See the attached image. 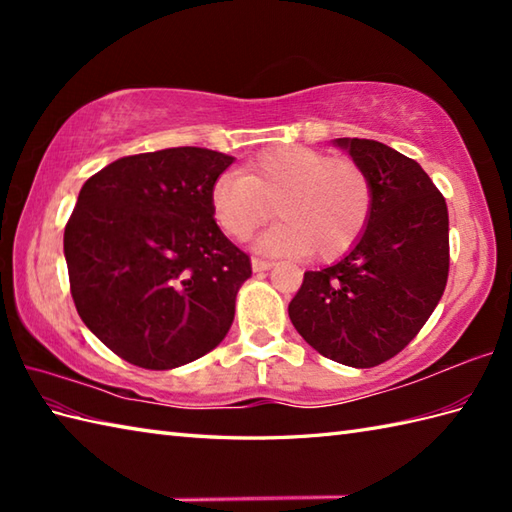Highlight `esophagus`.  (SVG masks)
<instances>
[{
    "mask_svg": "<svg viewBox=\"0 0 512 512\" xmlns=\"http://www.w3.org/2000/svg\"><path fill=\"white\" fill-rule=\"evenodd\" d=\"M250 264H253L255 273H264V270H270L275 266L273 262H268V259H262V257H253V259H250Z\"/></svg>",
    "mask_w": 512,
    "mask_h": 512,
    "instance_id": "obj_1",
    "label": "esophagus"
}]
</instances>
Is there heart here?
Instances as JSON below:
<instances>
[{
    "instance_id": "1",
    "label": "heart",
    "mask_w": 512,
    "mask_h": 512,
    "mask_svg": "<svg viewBox=\"0 0 512 512\" xmlns=\"http://www.w3.org/2000/svg\"><path fill=\"white\" fill-rule=\"evenodd\" d=\"M209 202L215 224L235 242H246L273 204L279 222L257 239V250L334 259L363 235L374 209V184L352 158L284 145L250 158L242 173L217 176Z\"/></svg>"
}]
</instances>
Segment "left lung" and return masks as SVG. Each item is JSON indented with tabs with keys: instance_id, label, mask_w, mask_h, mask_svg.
Instances as JSON below:
<instances>
[{
	"instance_id": "1",
	"label": "left lung",
	"mask_w": 512,
	"mask_h": 512,
	"mask_svg": "<svg viewBox=\"0 0 512 512\" xmlns=\"http://www.w3.org/2000/svg\"><path fill=\"white\" fill-rule=\"evenodd\" d=\"M374 184L363 235L341 262L308 270L288 314L308 345L350 367L405 350L447 286L449 211L416 160L378 140L336 138Z\"/></svg>"
}]
</instances>
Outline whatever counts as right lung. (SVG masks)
<instances>
[{
  "instance_id": "right-lung-1",
  "label": "right lung",
  "mask_w": 512,
  "mask_h": 512,
  "mask_svg": "<svg viewBox=\"0 0 512 512\" xmlns=\"http://www.w3.org/2000/svg\"><path fill=\"white\" fill-rule=\"evenodd\" d=\"M233 156L171 147L125 156L83 184L63 253L76 312L127 363L187 365L222 343L250 259L211 213Z\"/></svg>"
}]
</instances>
